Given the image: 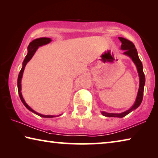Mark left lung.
Segmentation results:
<instances>
[{
    "mask_svg": "<svg viewBox=\"0 0 158 158\" xmlns=\"http://www.w3.org/2000/svg\"><path fill=\"white\" fill-rule=\"evenodd\" d=\"M120 41L121 42V49L125 50L123 54L128 56L131 58L132 60L134 63L137 66V69L139 73V88L137 98H136L135 102L133 106L130 109L125 111L123 113L120 114H114V113H106L105 111H102L101 113L103 116H107V117H118V118H123L126 116L128 114H130L131 111L135 110L137 108L139 107V106L141 105V102L143 100V89L144 85H145V75L143 72V65L142 63L139 58L138 53L137 49L135 48V44H134L132 42L128 40L123 38V37H118Z\"/></svg>",
    "mask_w": 158,
    "mask_h": 158,
    "instance_id": "obj_1",
    "label": "left lung"
}]
</instances>
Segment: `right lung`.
I'll return each mask as SVG.
<instances>
[{"instance_id": "1", "label": "right lung", "mask_w": 158, "mask_h": 158, "mask_svg": "<svg viewBox=\"0 0 158 158\" xmlns=\"http://www.w3.org/2000/svg\"><path fill=\"white\" fill-rule=\"evenodd\" d=\"M51 41H52V40H51V38H48V37H41V38H37V39L34 40L32 41L31 43L29 44L28 47V53H27V55H26L25 59H24V60H23V62L22 68H21L20 73H19V74L18 80H17V86H18L19 95L21 100L23 102V105H24V106L28 109V110H30L31 111L33 112L34 114L38 115V116H40L44 117V118H53V117H56V116H52V115L40 114H39V113H37V112H36V111H35L33 109H32L30 107V106H29L27 105V104L26 103L25 100H23L22 94H21V78H22L23 73V71H24V69H25V67L26 65V64H27L28 61L31 59L32 57L33 56L34 53H35L36 50L38 49L39 47H41V46H42V45L49 44Z\"/></svg>"}]
</instances>
